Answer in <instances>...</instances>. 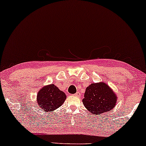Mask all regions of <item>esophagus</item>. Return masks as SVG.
I'll use <instances>...</instances> for the list:
<instances>
[{
	"label": "esophagus",
	"instance_id": "34e87169",
	"mask_svg": "<svg viewBox=\"0 0 146 146\" xmlns=\"http://www.w3.org/2000/svg\"><path fill=\"white\" fill-rule=\"evenodd\" d=\"M74 95L76 96H81V93L78 92H76V93H75Z\"/></svg>",
	"mask_w": 146,
	"mask_h": 146
}]
</instances>
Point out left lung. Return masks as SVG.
<instances>
[{"label": "left lung", "mask_w": 146, "mask_h": 146, "mask_svg": "<svg viewBox=\"0 0 146 146\" xmlns=\"http://www.w3.org/2000/svg\"><path fill=\"white\" fill-rule=\"evenodd\" d=\"M117 103V94L105 82L92 83L87 87L83 99L86 108L94 115L110 112Z\"/></svg>", "instance_id": "8db88e82"}]
</instances>
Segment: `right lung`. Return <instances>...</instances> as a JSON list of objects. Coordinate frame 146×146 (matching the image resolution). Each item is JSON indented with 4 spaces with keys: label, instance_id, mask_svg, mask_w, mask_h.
<instances>
[{
    "label": "right lung",
    "instance_id": "add662e5",
    "mask_svg": "<svg viewBox=\"0 0 146 146\" xmlns=\"http://www.w3.org/2000/svg\"><path fill=\"white\" fill-rule=\"evenodd\" d=\"M66 99V94L54 84L47 85L37 93V104L44 112H53L60 107Z\"/></svg>",
    "mask_w": 146,
    "mask_h": 146
}]
</instances>
